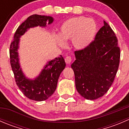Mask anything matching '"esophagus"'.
<instances>
[{
  "label": "esophagus",
  "instance_id": "34e87169",
  "mask_svg": "<svg viewBox=\"0 0 129 129\" xmlns=\"http://www.w3.org/2000/svg\"><path fill=\"white\" fill-rule=\"evenodd\" d=\"M72 57L70 56L66 57V58H65V61H66V63H67V64H70L72 62Z\"/></svg>",
  "mask_w": 129,
  "mask_h": 129
}]
</instances>
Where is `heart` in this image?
Wrapping results in <instances>:
<instances>
[{"label": "heart", "instance_id": "b5f03b06", "mask_svg": "<svg viewBox=\"0 0 129 129\" xmlns=\"http://www.w3.org/2000/svg\"><path fill=\"white\" fill-rule=\"evenodd\" d=\"M97 30L95 22L85 17H73L66 20L60 28L58 42L64 45L63 41L72 39V45L77 49H84L94 39Z\"/></svg>", "mask_w": 129, "mask_h": 129}]
</instances>
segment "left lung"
<instances>
[{
  "mask_svg": "<svg viewBox=\"0 0 129 129\" xmlns=\"http://www.w3.org/2000/svg\"><path fill=\"white\" fill-rule=\"evenodd\" d=\"M104 24L89 46L75 51L76 60L71 65L77 90L88 100L100 98L109 90L119 69L117 38L109 25Z\"/></svg>",
  "mask_w": 129,
  "mask_h": 129,
  "instance_id": "obj_1",
  "label": "left lung"
}]
</instances>
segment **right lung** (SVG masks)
<instances>
[{
  "mask_svg": "<svg viewBox=\"0 0 129 129\" xmlns=\"http://www.w3.org/2000/svg\"><path fill=\"white\" fill-rule=\"evenodd\" d=\"M53 20V18L50 16L37 14L30 15L18 27L10 45V62L15 82L24 95L32 101H45L54 93L58 77L66 67V62L62 55H60L48 62L39 76L35 80L27 79L22 72L19 63L17 49L19 38L28 28L38 25L45 27L47 24H51Z\"/></svg>",
  "mask_w": 129,
  "mask_h": 129,
  "instance_id": "obj_1",
  "label": "right lung"
}]
</instances>
